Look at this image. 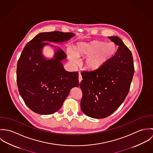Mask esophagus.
<instances>
[{
    "instance_id": "34e87169",
    "label": "esophagus",
    "mask_w": 153,
    "mask_h": 153,
    "mask_svg": "<svg viewBox=\"0 0 153 153\" xmlns=\"http://www.w3.org/2000/svg\"><path fill=\"white\" fill-rule=\"evenodd\" d=\"M78 79H79V82L80 83V82H81L82 79V76H81V73H79V78H78Z\"/></svg>"
}]
</instances>
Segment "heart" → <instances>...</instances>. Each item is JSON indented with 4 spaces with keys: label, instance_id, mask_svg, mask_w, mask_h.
<instances>
[{
    "label": "heart",
    "instance_id": "1",
    "mask_svg": "<svg viewBox=\"0 0 153 153\" xmlns=\"http://www.w3.org/2000/svg\"><path fill=\"white\" fill-rule=\"evenodd\" d=\"M116 51V46L113 43L106 44L100 41H92L88 43H78L74 51L69 49L68 53L69 60L74 64L78 62L77 58L87 57L85 61V67L90 71H95L108 61L115 55ZM100 54L106 58L98 60L97 58Z\"/></svg>",
    "mask_w": 153,
    "mask_h": 153
}]
</instances>
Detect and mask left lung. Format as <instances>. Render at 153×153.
I'll return each mask as SVG.
<instances>
[{
    "label": "left lung",
    "mask_w": 153,
    "mask_h": 153,
    "mask_svg": "<svg viewBox=\"0 0 153 153\" xmlns=\"http://www.w3.org/2000/svg\"><path fill=\"white\" fill-rule=\"evenodd\" d=\"M108 38L119 46L114 56L99 69L81 73V108L94 118H106L122 104L134 74L130 50L118 36Z\"/></svg>",
    "instance_id": "left-lung-1"
}]
</instances>
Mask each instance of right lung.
Segmentation results:
<instances>
[{
  "label": "right lung",
  "mask_w": 153,
  "mask_h": 153,
  "mask_svg": "<svg viewBox=\"0 0 153 153\" xmlns=\"http://www.w3.org/2000/svg\"><path fill=\"white\" fill-rule=\"evenodd\" d=\"M75 35L60 31L42 32L25 45L17 64V84L25 103L33 112L42 115L56 112L71 89L79 87L78 72L66 71L61 62L66 58L62 49L55 46L54 57L49 59L42 54L44 46L51 45L46 42L59 44Z\"/></svg>",
  "instance_id": "right-lung-1"
}]
</instances>
